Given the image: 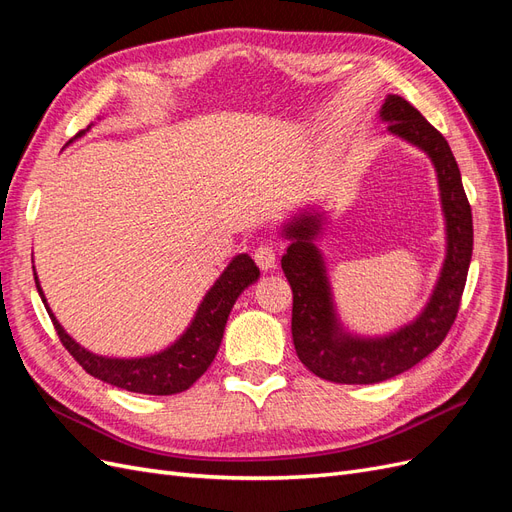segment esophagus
<instances>
[{
    "instance_id": "34e87169",
    "label": "esophagus",
    "mask_w": 512,
    "mask_h": 512,
    "mask_svg": "<svg viewBox=\"0 0 512 512\" xmlns=\"http://www.w3.org/2000/svg\"><path fill=\"white\" fill-rule=\"evenodd\" d=\"M254 260L262 271H271L275 267V250L271 245H260L254 250Z\"/></svg>"
}]
</instances>
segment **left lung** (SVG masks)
Here are the masks:
<instances>
[{
	"instance_id": "left-lung-1",
	"label": "left lung",
	"mask_w": 512,
	"mask_h": 512,
	"mask_svg": "<svg viewBox=\"0 0 512 512\" xmlns=\"http://www.w3.org/2000/svg\"><path fill=\"white\" fill-rule=\"evenodd\" d=\"M380 119L386 130L425 151L438 175L446 222V256L423 312L410 324L382 337H361L344 329L333 305L327 267L314 243L324 222L322 211H301L284 224L290 241L282 269L292 288V342L301 363L322 380L374 384L404 374L436 350L457 318L472 260V209L461 173L446 138L401 96H386Z\"/></svg>"
}]
</instances>
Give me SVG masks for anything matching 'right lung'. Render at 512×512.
Segmentation results:
<instances>
[{"label": "right lung", "instance_id": "add662e5", "mask_svg": "<svg viewBox=\"0 0 512 512\" xmlns=\"http://www.w3.org/2000/svg\"><path fill=\"white\" fill-rule=\"evenodd\" d=\"M87 130L79 132V136H83ZM258 277L260 271L250 256H235L224 269V273L209 288L203 301H200L190 327L183 331V335L175 344H170L168 348L156 354L138 356V359H117V356L94 354L74 342L51 312L49 303H46L34 269V280L40 299L53 320V327L61 339V344H64L66 350L74 356L76 363H79L87 374L106 384L143 395L181 393L185 389H190V386L205 374L207 367L213 363L215 354L220 350L232 305L239 299V294L247 286L254 284Z\"/></svg>", "mask_w": 512, "mask_h": 512}]
</instances>
